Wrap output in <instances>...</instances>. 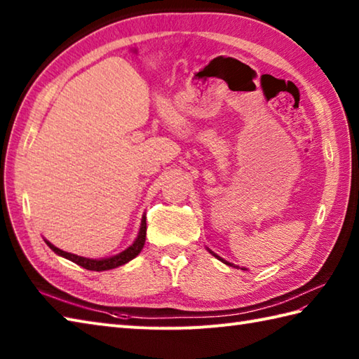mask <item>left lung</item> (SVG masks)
<instances>
[{
	"instance_id": "1",
	"label": "left lung",
	"mask_w": 359,
	"mask_h": 359,
	"mask_svg": "<svg viewBox=\"0 0 359 359\" xmlns=\"http://www.w3.org/2000/svg\"><path fill=\"white\" fill-rule=\"evenodd\" d=\"M212 255H215V253H212ZM215 256H216V255H215ZM216 257H219V256H216ZM219 259H220V257H219ZM220 261H224V259H220ZM224 262H225V261H224ZM225 264H228V262H225ZM228 265H230V264H228Z\"/></svg>"
}]
</instances>
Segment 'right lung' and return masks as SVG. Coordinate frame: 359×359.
I'll list each match as a JSON object with an SVG mask.
<instances>
[{
  "label": "right lung",
  "instance_id": "add662e5",
  "mask_svg": "<svg viewBox=\"0 0 359 359\" xmlns=\"http://www.w3.org/2000/svg\"><path fill=\"white\" fill-rule=\"evenodd\" d=\"M144 238H147V217H143L140 233H139V236H137V239H135V242L133 243L131 247H129L125 251H121V253L117 255V256H112V257H108V259H102V261H95V259H86V257H81V256H77V255L66 253V251L60 250L57 247H53L52 243L48 242V241H46V243H48V245L53 251H55L57 255L63 256L66 259H69V261H72V262H75L77 265L83 266V269L90 270V271H103V270L117 269V266L123 265V264L131 261V259H134L142 251V248L144 245Z\"/></svg>",
  "mask_w": 359,
  "mask_h": 359
}]
</instances>
